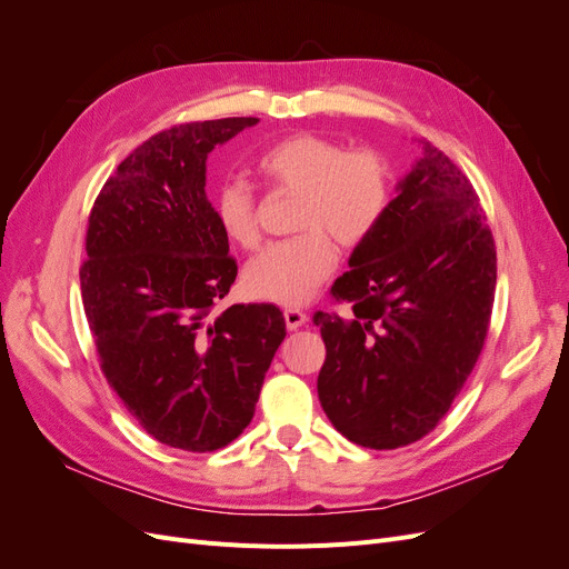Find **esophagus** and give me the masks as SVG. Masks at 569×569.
I'll list each match as a JSON object with an SVG mask.
<instances>
[{
	"label": "esophagus",
	"mask_w": 569,
	"mask_h": 569,
	"mask_svg": "<svg viewBox=\"0 0 569 569\" xmlns=\"http://www.w3.org/2000/svg\"><path fill=\"white\" fill-rule=\"evenodd\" d=\"M308 316L299 308H284V322H287V330H299L301 325H306Z\"/></svg>",
	"instance_id": "34e87169"
}]
</instances>
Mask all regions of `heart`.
<instances>
[{
  "label": "heart",
  "instance_id": "1",
  "mask_svg": "<svg viewBox=\"0 0 569 569\" xmlns=\"http://www.w3.org/2000/svg\"><path fill=\"white\" fill-rule=\"evenodd\" d=\"M253 168L263 182L299 194L295 230L303 232L258 253L244 270V289L270 303H306L337 266L331 239L356 249L380 228L391 201V166L377 149L347 151L327 137L301 132L258 151ZM213 213L234 244H258L253 197L244 182H220Z\"/></svg>",
  "mask_w": 569,
  "mask_h": 569
}]
</instances>
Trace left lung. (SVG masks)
<instances>
[{
    "mask_svg": "<svg viewBox=\"0 0 569 569\" xmlns=\"http://www.w3.org/2000/svg\"><path fill=\"white\" fill-rule=\"evenodd\" d=\"M493 289V237L475 189L422 142L380 228L332 284L353 313L313 318L327 349L318 396L337 432L377 451L432 432L485 347Z\"/></svg>",
    "mask_w": 569,
    "mask_h": 569,
    "instance_id": "1",
    "label": "left lung"
}]
</instances>
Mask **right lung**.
<instances>
[{"instance_id":"obj_1","label":"right lung","mask_w":569,"mask_h":569,"mask_svg":"<svg viewBox=\"0 0 569 569\" xmlns=\"http://www.w3.org/2000/svg\"><path fill=\"white\" fill-rule=\"evenodd\" d=\"M258 118L184 123L149 137L92 206L82 306L101 372L147 435L206 453L253 418L287 330L272 303L213 306L237 263L206 199V159Z\"/></svg>"}]
</instances>
